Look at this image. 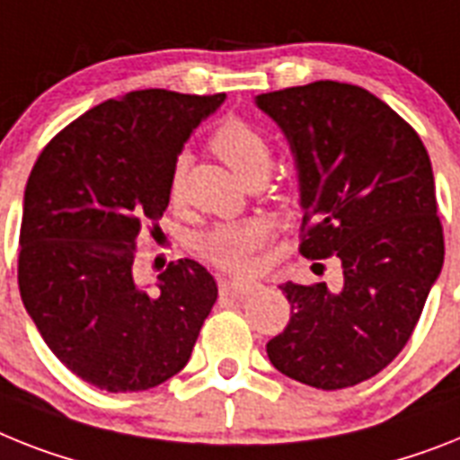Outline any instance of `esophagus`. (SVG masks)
<instances>
[{"instance_id":"obj_1","label":"esophagus","mask_w":460,"mask_h":460,"mask_svg":"<svg viewBox=\"0 0 460 460\" xmlns=\"http://www.w3.org/2000/svg\"><path fill=\"white\" fill-rule=\"evenodd\" d=\"M256 287V282H244V279H221V291L227 296H246Z\"/></svg>"}]
</instances>
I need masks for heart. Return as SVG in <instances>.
I'll use <instances>...</instances> for the list:
<instances>
[{
  "label": "heart",
  "mask_w": 460,
  "mask_h": 460,
  "mask_svg": "<svg viewBox=\"0 0 460 460\" xmlns=\"http://www.w3.org/2000/svg\"><path fill=\"white\" fill-rule=\"evenodd\" d=\"M208 146L242 181L265 178L272 164V147L268 138L239 117H227L226 121H221L208 138ZM185 171H188V157L181 155L169 178V197L173 204L183 199ZM265 237H268V227L261 221L226 223L199 234L197 249L207 261L223 270L239 272L249 268L253 252L263 244Z\"/></svg>",
  "instance_id": "1"
}]
</instances>
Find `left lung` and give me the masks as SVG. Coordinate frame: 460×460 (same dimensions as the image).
<instances>
[{"instance_id":"8db88e82","label":"left lung","mask_w":460,"mask_h":460,"mask_svg":"<svg viewBox=\"0 0 460 460\" xmlns=\"http://www.w3.org/2000/svg\"><path fill=\"white\" fill-rule=\"evenodd\" d=\"M298 169L301 253L336 256L341 287L279 289L291 320L268 341L277 371L341 390L383 371L411 339L442 272L435 178L419 134L362 86L313 82L256 96Z\"/></svg>"}]
</instances>
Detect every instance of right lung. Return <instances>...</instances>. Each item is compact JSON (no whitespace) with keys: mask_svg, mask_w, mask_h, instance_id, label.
Wrapping results in <instances>:
<instances>
[{"mask_svg":"<svg viewBox=\"0 0 460 460\" xmlns=\"http://www.w3.org/2000/svg\"><path fill=\"white\" fill-rule=\"evenodd\" d=\"M226 93L166 89L110 98L51 138L25 185L18 253L22 305L82 381L140 393L188 364L218 287L197 261L136 282L138 234L169 207V178L192 128Z\"/></svg>","mask_w":460,"mask_h":460,"instance_id":"right-lung-1","label":"right lung"}]
</instances>
